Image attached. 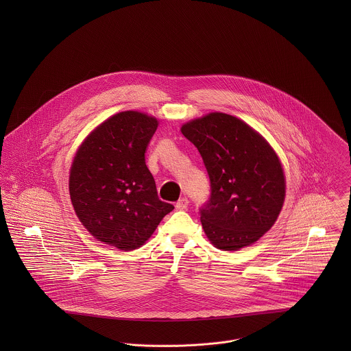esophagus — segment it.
I'll return each mask as SVG.
<instances>
[{"label": "esophagus", "mask_w": 351, "mask_h": 351, "mask_svg": "<svg viewBox=\"0 0 351 351\" xmlns=\"http://www.w3.org/2000/svg\"><path fill=\"white\" fill-rule=\"evenodd\" d=\"M188 205H189V200H188L186 197H182V199H180V200L177 201L176 208H177L178 210H184V209L188 208Z\"/></svg>", "instance_id": "esophagus-1"}]
</instances>
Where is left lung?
<instances>
[{
	"instance_id": "1",
	"label": "left lung",
	"mask_w": 351,
	"mask_h": 351,
	"mask_svg": "<svg viewBox=\"0 0 351 351\" xmlns=\"http://www.w3.org/2000/svg\"><path fill=\"white\" fill-rule=\"evenodd\" d=\"M181 132L197 147L210 181V199L201 209L208 241L223 251L254 245L273 227L285 201L277 152L247 123L223 112L186 121Z\"/></svg>"
}]
</instances>
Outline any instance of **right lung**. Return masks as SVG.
Listing matches in <instances>:
<instances>
[{
  "label": "right lung",
  "mask_w": 351,
  "mask_h": 351,
  "mask_svg": "<svg viewBox=\"0 0 351 351\" xmlns=\"http://www.w3.org/2000/svg\"><path fill=\"white\" fill-rule=\"evenodd\" d=\"M158 119L139 110L114 113L80 145L69 176L73 208L104 245L143 246L174 206L158 199L145 154Z\"/></svg>",
  "instance_id": "1"
}]
</instances>
